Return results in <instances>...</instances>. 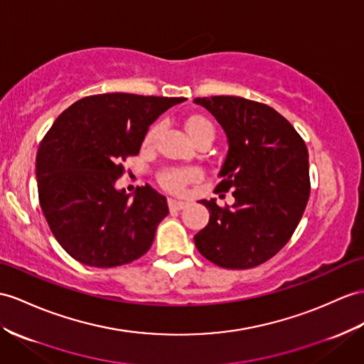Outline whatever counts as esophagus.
Listing matches in <instances>:
<instances>
[{
    "instance_id": "esophagus-1",
    "label": "esophagus",
    "mask_w": 364,
    "mask_h": 364,
    "mask_svg": "<svg viewBox=\"0 0 364 364\" xmlns=\"http://www.w3.org/2000/svg\"><path fill=\"white\" fill-rule=\"evenodd\" d=\"M168 205H170V210H183L187 207V203L182 202V200H176V199H168Z\"/></svg>"
}]
</instances>
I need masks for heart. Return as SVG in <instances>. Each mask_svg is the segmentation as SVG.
<instances>
[{
    "label": "heart",
    "mask_w": 364,
    "mask_h": 364,
    "mask_svg": "<svg viewBox=\"0 0 364 364\" xmlns=\"http://www.w3.org/2000/svg\"><path fill=\"white\" fill-rule=\"evenodd\" d=\"M185 128H187V132L193 140L203 136L215 137V127H213V123L208 119L202 117V115H193V117H190L187 123H185ZM159 129H161V123H154V125L149 127L145 136V145L153 144ZM196 170H166L161 174V183L166 190L179 193L183 190L185 185L196 179Z\"/></svg>",
    "instance_id": "obj_1"
}]
</instances>
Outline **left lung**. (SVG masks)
<instances>
[{
    "label": "left lung",
    "instance_id": "left-lung-1",
    "mask_svg": "<svg viewBox=\"0 0 364 364\" xmlns=\"http://www.w3.org/2000/svg\"><path fill=\"white\" fill-rule=\"evenodd\" d=\"M228 139L216 191L233 190L232 207L215 199L205 228L194 236L203 258L224 269H252L273 258L298 227L310 179L304 140L270 106L235 95L198 97Z\"/></svg>",
    "mask_w": 364,
    "mask_h": 364
}]
</instances>
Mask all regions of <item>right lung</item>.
Wrapping results in <instances>:
<instances>
[{"label":"right lung","mask_w":364,"mask_h":364,"mask_svg":"<svg viewBox=\"0 0 364 364\" xmlns=\"http://www.w3.org/2000/svg\"><path fill=\"white\" fill-rule=\"evenodd\" d=\"M185 97L90 95L58 115L37 153L40 205L58 244L90 267H119L145 255L168 215L165 196L145 185L115 188L151 123Z\"/></svg>","instance_id":"obj_1"}]
</instances>
